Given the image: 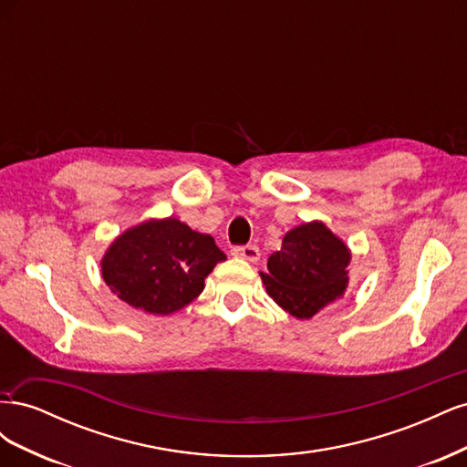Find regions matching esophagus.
I'll return each instance as SVG.
<instances>
[{
  "label": "esophagus",
  "mask_w": 467,
  "mask_h": 467,
  "mask_svg": "<svg viewBox=\"0 0 467 467\" xmlns=\"http://www.w3.org/2000/svg\"><path fill=\"white\" fill-rule=\"evenodd\" d=\"M232 255H235V257H239V259H245V261H251V263H255L257 259H259V247L257 245H253V244H249V245H235L234 249H232Z\"/></svg>",
  "instance_id": "1"
}]
</instances>
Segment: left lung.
<instances>
[{"mask_svg": "<svg viewBox=\"0 0 467 467\" xmlns=\"http://www.w3.org/2000/svg\"><path fill=\"white\" fill-rule=\"evenodd\" d=\"M350 253L321 222L290 230L261 273L271 298L294 317L309 319L345 292Z\"/></svg>", "mask_w": 467, "mask_h": 467, "instance_id": "obj_1", "label": "left lung"}]
</instances>
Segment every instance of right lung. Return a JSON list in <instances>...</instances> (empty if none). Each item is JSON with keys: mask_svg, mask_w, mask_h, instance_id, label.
<instances>
[{"mask_svg": "<svg viewBox=\"0 0 467 467\" xmlns=\"http://www.w3.org/2000/svg\"><path fill=\"white\" fill-rule=\"evenodd\" d=\"M225 255L206 234L177 218L151 220L122 234L103 259V278L120 300L153 316L191 304Z\"/></svg>", "mask_w": 467, "mask_h": 467, "instance_id": "right-lung-1", "label": "right lung"}]
</instances>
